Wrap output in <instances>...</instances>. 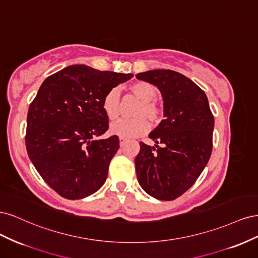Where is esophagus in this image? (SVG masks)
<instances>
[{
	"mask_svg": "<svg viewBox=\"0 0 258 258\" xmlns=\"http://www.w3.org/2000/svg\"><path fill=\"white\" fill-rule=\"evenodd\" d=\"M126 142H127L126 139H124V138H119V144H120V146H123Z\"/></svg>",
	"mask_w": 258,
	"mask_h": 258,
	"instance_id": "34e87169",
	"label": "esophagus"
}]
</instances>
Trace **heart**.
Segmentation results:
<instances>
[{
    "instance_id": "heart-1",
    "label": "heart",
    "mask_w": 258,
    "mask_h": 258,
    "mask_svg": "<svg viewBox=\"0 0 258 258\" xmlns=\"http://www.w3.org/2000/svg\"><path fill=\"white\" fill-rule=\"evenodd\" d=\"M129 90L141 100L135 113L136 118L119 119L113 122L110 127L111 134L124 139L137 138L145 135L150 129L147 118L153 122H158L161 118V108L154 100L157 97V88L151 83L137 82L132 84ZM119 89L111 88L102 100V108L108 119L114 120L119 115Z\"/></svg>"
}]
</instances>
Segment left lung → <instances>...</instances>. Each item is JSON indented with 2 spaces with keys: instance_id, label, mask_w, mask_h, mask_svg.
Wrapping results in <instances>:
<instances>
[{
  "instance_id": "obj_1",
  "label": "left lung",
  "mask_w": 258,
  "mask_h": 258,
  "mask_svg": "<svg viewBox=\"0 0 258 258\" xmlns=\"http://www.w3.org/2000/svg\"><path fill=\"white\" fill-rule=\"evenodd\" d=\"M161 92L163 117L150 137L155 146L140 143L138 181L150 196L174 200L196 182L212 153L214 117L205 91L172 70L137 74Z\"/></svg>"
}]
</instances>
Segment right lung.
Returning a JSON list of instances; mask_svg holds the SVG:
<instances>
[{
  "label": "right lung",
  "instance_id": "1",
  "mask_svg": "<svg viewBox=\"0 0 258 258\" xmlns=\"http://www.w3.org/2000/svg\"><path fill=\"white\" fill-rule=\"evenodd\" d=\"M132 74L70 66L46 79L29 106L26 146L37 172L61 197H88L104 184L117 150L102 108L105 93Z\"/></svg>",
  "mask_w": 258,
  "mask_h": 258
}]
</instances>
